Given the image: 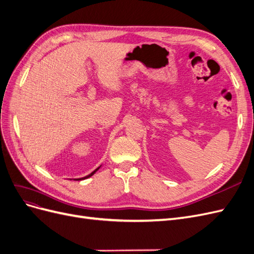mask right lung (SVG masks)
Returning <instances> with one entry per match:
<instances>
[{"mask_svg": "<svg viewBox=\"0 0 254 254\" xmlns=\"http://www.w3.org/2000/svg\"><path fill=\"white\" fill-rule=\"evenodd\" d=\"M99 167H101V166H99ZM99 167H97L95 171H93V172H92L91 174H89L88 176H86V177H83V178H78V179H74V180H83V179H87V178H89V177H91V176H93V175H94V174H95V173H96V172H97V171L99 170Z\"/></svg>", "mask_w": 254, "mask_h": 254, "instance_id": "obj_1", "label": "right lung"}]
</instances>
